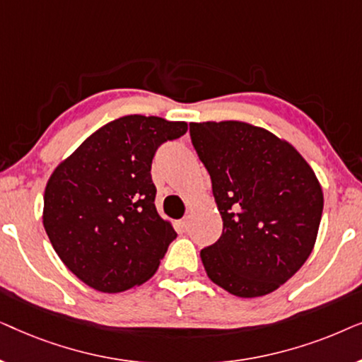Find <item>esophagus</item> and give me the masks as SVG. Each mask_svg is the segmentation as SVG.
I'll return each instance as SVG.
<instances>
[{"instance_id":"34e87169","label":"esophagus","mask_w":362,"mask_h":362,"mask_svg":"<svg viewBox=\"0 0 362 362\" xmlns=\"http://www.w3.org/2000/svg\"><path fill=\"white\" fill-rule=\"evenodd\" d=\"M180 226L182 227V229H187V227H189V216H185L182 217V219L180 221Z\"/></svg>"}]
</instances>
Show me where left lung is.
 Returning <instances> with one entry per match:
<instances>
[{
    "mask_svg": "<svg viewBox=\"0 0 362 362\" xmlns=\"http://www.w3.org/2000/svg\"><path fill=\"white\" fill-rule=\"evenodd\" d=\"M212 181L222 235L201 250L209 279L240 298L269 295L313 250L323 189L296 148L239 120L189 123Z\"/></svg>",
    "mask_w": 362,
    "mask_h": 362,
    "instance_id": "8db88e82",
    "label": "left lung"
}]
</instances>
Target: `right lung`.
Here are the masks:
<instances>
[{"label": "right lung", "instance_id": "right-lung-1", "mask_svg": "<svg viewBox=\"0 0 362 362\" xmlns=\"http://www.w3.org/2000/svg\"><path fill=\"white\" fill-rule=\"evenodd\" d=\"M186 122L125 115L93 132L62 160L44 191L42 224L69 270L103 293L150 280L176 239L158 214L151 161Z\"/></svg>", "mask_w": 362, "mask_h": 362}]
</instances>
